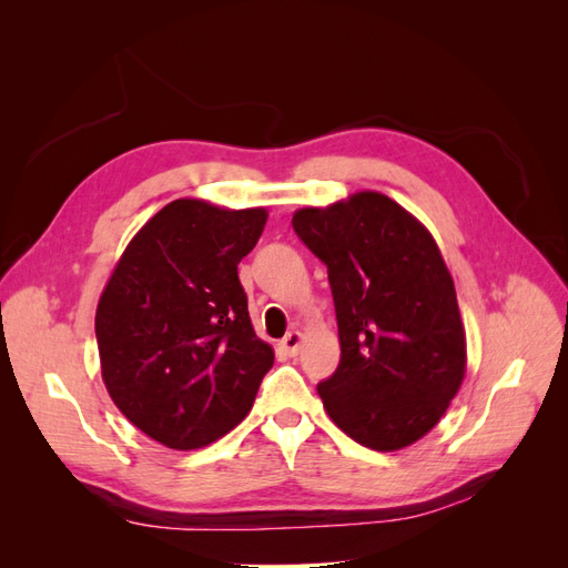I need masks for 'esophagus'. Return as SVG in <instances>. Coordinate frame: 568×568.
I'll return each instance as SVG.
<instances>
[{
  "label": "esophagus",
  "mask_w": 568,
  "mask_h": 568,
  "mask_svg": "<svg viewBox=\"0 0 568 568\" xmlns=\"http://www.w3.org/2000/svg\"><path fill=\"white\" fill-rule=\"evenodd\" d=\"M301 343H303V334H301V332H288V334L282 338V351H284L288 357H296L298 351H301Z\"/></svg>",
  "instance_id": "1"
}]
</instances>
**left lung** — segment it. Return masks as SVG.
<instances>
[{
    "label": "left lung",
    "mask_w": 568,
    "mask_h": 568,
    "mask_svg": "<svg viewBox=\"0 0 568 568\" xmlns=\"http://www.w3.org/2000/svg\"><path fill=\"white\" fill-rule=\"evenodd\" d=\"M291 225L326 265L336 307L341 363L317 384L326 415L369 450L419 440L467 369L455 284L434 236L379 192L301 209Z\"/></svg>",
    "instance_id": "8db88e82"
}]
</instances>
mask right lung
I'll return each instance as SVG.
<instances>
[{
    "label": "right lung",
    "instance_id": "obj_1",
    "mask_svg": "<svg viewBox=\"0 0 568 568\" xmlns=\"http://www.w3.org/2000/svg\"><path fill=\"white\" fill-rule=\"evenodd\" d=\"M265 222V209L168 203L134 234L99 298L109 395L168 448L196 450L230 434L274 363L236 272Z\"/></svg>",
    "mask_w": 568,
    "mask_h": 568
}]
</instances>
